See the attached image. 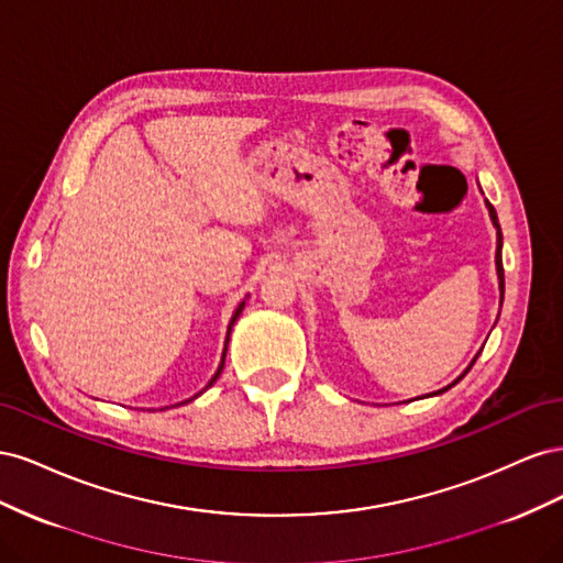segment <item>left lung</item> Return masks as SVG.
<instances>
[{
    "label": "left lung",
    "mask_w": 563,
    "mask_h": 563,
    "mask_svg": "<svg viewBox=\"0 0 563 563\" xmlns=\"http://www.w3.org/2000/svg\"><path fill=\"white\" fill-rule=\"evenodd\" d=\"M486 207H488V213H490V220H493V225H496V230H498V246H496V269H498V286H500V298L505 296V269H503V232H500V223H498V213H496V209H493L490 207V201H486ZM476 356H479V354H476ZM476 356H474V360H472V364L476 362ZM472 364L465 368V373L472 368ZM465 373H463V376H465ZM463 376H460V378H463ZM460 378L457 380H453L449 387H444V389H439L437 391V395H441V391H446V389H451L455 383H460Z\"/></svg>",
    "instance_id": "1"
}]
</instances>
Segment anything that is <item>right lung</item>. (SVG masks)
Wrapping results in <instances>:
<instances>
[{
  "mask_svg": "<svg viewBox=\"0 0 563 563\" xmlns=\"http://www.w3.org/2000/svg\"><path fill=\"white\" fill-rule=\"evenodd\" d=\"M244 305H246V302L242 300V302H240V308L234 310V314H232V319H230V327H228V338H225V350H223V360H220V366H218V371H216V376L209 380V385H207V387H211V385L218 380L220 371H223V366H225V354H228V343H230V331H232V327H234V321L240 319V314H242V310H244ZM199 395H201V391H199ZM195 397H197V395H195ZM195 397H192V399H195ZM192 399H187V401H192Z\"/></svg>",
  "mask_w": 563,
  "mask_h": 563,
  "instance_id": "obj_1",
  "label": "right lung"
}]
</instances>
